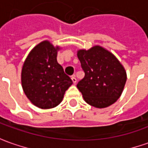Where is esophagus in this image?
I'll return each instance as SVG.
<instances>
[{
	"label": "esophagus",
	"instance_id": "34e87169",
	"mask_svg": "<svg viewBox=\"0 0 148 148\" xmlns=\"http://www.w3.org/2000/svg\"><path fill=\"white\" fill-rule=\"evenodd\" d=\"M71 81H72V82L74 83V84H76L77 83V78L73 76V77H71Z\"/></svg>",
	"mask_w": 148,
	"mask_h": 148
}]
</instances>
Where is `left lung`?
I'll return each instance as SVG.
<instances>
[{
    "instance_id": "left-lung-1",
    "label": "left lung",
    "mask_w": 148,
    "mask_h": 148,
    "mask_svg": "<svg viewBox=\"0 0 148 148\" xmlns=\"http://www.w3.org/2000/svg\"><path fill=\"white\" fill-rule=\"evenodd\" d=\"M85 77L77 85L83 99L91 106L103 109L116 102L122 94L127 73L116 57L95 45L77 51Z\"/></svg>"
}]
</instances>
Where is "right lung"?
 Returning a JSON list of instances; mask_svg holds the SVG:
<instances>
[{
    "instance_id": "add662e5",
    "label": "right lung",
    "mask_w": 148,
    "mask_h": 148,
    "mask_svg": "<svg viewBox=\"0 0 148 148\" xmlns=\"http://www.w3.org/2000/svg\"><path fill=\"white\" fill-rule=\"evenodd\" d=\"M60 49L44 40L32 49L23 64V90L32 104L40 109H52L59 105L66 90L72 85L71 78L57 61Z\"/></svg>"
}]
</instances>
